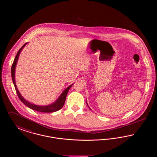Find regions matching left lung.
Listing matches in <instances>:
<instances>
[{
    "label": "left lung",
    "mask_w": 157,
    "mask_h": 157,
    "mask_svg": "<svg viewBox=\"0 0 157 157\" xmlns=\"http://www.w3.org/2000/svg\"><path fill=\"white\" fill-rule=\"evenodd\" d=\"M86 104H87V102H86ZM87 105H88V104H87Z\"/></svg>",
    "instance_id": "8db88e82"
}]
</instances>
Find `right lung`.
<instances>
[{
  "label": "right lung",
  "instance_id": "right-lung-1",
  "mask_svg": "<svg viewBox=\"0 0 157 157\" xmlns=\"http://www.w3.org/2000/svg\"><path fill=\"white\" fill-rule=\"evenodd\" d=\"M28 43H26V44H25L24 45H23L21 47V48L19 50V51L17 53V55L15 56V59H14V61L13 62L12 68H11L12 78V81H13L14 86H15V88L16 91L17 95L18 97L19 98L20 100L24 104L26 105L28 107H29V108L33 109V110L36 111L38 112H45H45L47 113V112H53L58 111L63 107V105L65 104V100H66V97H67V92H68L69 89L71 88V86L73 85V84L69 86H68L65 90H64L62 92V93L61 94V95H60L59 97L58 98V99L55 102H53L52 104L45 105V106L36 105L33 104H32L29 102H28V101H26V99H25L23 98L22 96L21 95V94H20V92H19L17 88V86H16V83H15V68H16L17 62V60L19 58V56L21 53V52L22 51L24 46L26 45Z\"/></svg>",
  "mask_w": 157,
  "mask_h": 157
}]
</instances>
